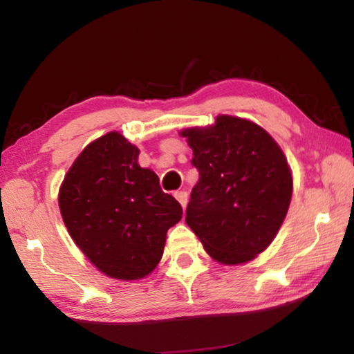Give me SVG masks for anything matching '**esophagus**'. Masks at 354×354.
Here are the masks:
<instances>
[{"label":"esophagus","mask_w":354,"mask_h":354,"mask_svg":"<svg viewBox=\"0 0 354 354\" xmlns=\"http://www.w3.org/2000/svg\"><path fill=\"white\" fill-rule=\"evenodd\" d=\"M175 198L179 201V205L183 206V209H185V206H187V201H189V195L187 192L185 190H179L175 194Z\"/></svg>","instance_id":"34e87169"}]
</instances>
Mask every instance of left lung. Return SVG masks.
Segmentation results:
<instances>
[{
    "instance_id": "1",
    "label": "left lung",
    "mask_w": 354,
    "mask_h": 354,
    "mask_svg": "<svg viewBox=\"0 0 354 354\" xmlns=\"http://www.w3.org/2000/svg\"><path fill=\"white\" fill-rule=\"evenodd\" d=\"M179 134L200 173L185 223L217 262L254 259L273 242L289 211L293 181L283 149L259 124L232 115Z\"/></svg>"
}]
</instances>
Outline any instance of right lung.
<instances>
[{
	"label": "right lung",
	"mask_w": 354,
	"mask_h": 354,
	"mask_svg": "<svg viewBox=\"0 0 354 354\" xmlns=\"http://www.w3.org/2000/svg\"><path fill=\"white\" fill-rule=\"evenodd\" d=\"M139 148L111 131L82 149L59 189V209L84 256L109 278H145L164 254L183 207L164 194Z\"/></svg>",
	"instance_id": "obj_1"
}]
</instances>
